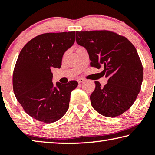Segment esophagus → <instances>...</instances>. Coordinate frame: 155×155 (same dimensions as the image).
Instances as JSON below:
<instances>
[{
  "instance_id": "obj_1",
  "label": "esophagus",
  "mask_w": 155,
  "mask_h": 155,
  "mask_svg": "<svg viewBox=\"0 0 155 155\" xmlns=\"http://www.w3.org/2000/svg\"><path fill=\"white\" fill-rule=\"evenodd\" d=\"M84 81H85V79H84V78H78V79H77V82L78 83H83V82H84Z\"/></svg>"
}]
</instances>
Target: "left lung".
<instances>
[{"mask_svg": "<svg viewBox=\"0 0 155 155\" xmlns=\"http://www.w3.org/2000/svg\"><path fill=\"white\" fill-rule=\"evenodd\" d=\"M76 41L88 52L92 67L104 68V87L95 81L91 104L100 114L116 117L130 108L143 81V67L137 50L124 37L109 31H77Z\"/></svg>", "mask_w": 155, "mask_h": 155, "instance_id": "obj_1", "label": "left lung"}]
</instances>
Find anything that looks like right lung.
I'll use <instances>...</instances> for the list:
<instances>
[{"mask_svg": "<svg viewBox=\"0 0 155 155\" xmlns=\"http://www.w3.org/2000/svg\"><path fill=\"white\" fill-rule=\"evenodd\" d=\"M75 41V31L41 34L23 47L13 74L15 97L25 112L38 121L52 123L64 116L78 82H52V68H60L64 52Z\"/></svg>", "mask_w": 155, "mask_h": 155, "instance_id": "right-lung-1", "label": "right lung"}]
</instances>
